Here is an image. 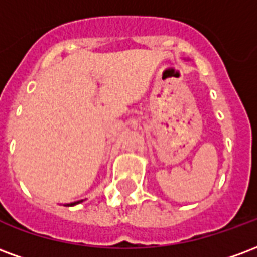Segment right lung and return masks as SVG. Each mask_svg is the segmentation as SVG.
Returning <instances> with one entry per match:
<instances>
[{
  "instance_id": "add662e5",
  "label": "right lung",
  "mask_w": 257,
  "mask_h": 257,
  "mask_svg": "<svg viewBox=\"0 0 257 257\" xmlns=\"http://www.w3.org/2000/svg\"><path fill=\"white\" fill-rule=\"evenodd\" d=\"M79 202H82V201H77V202H73V204H66L64 206H73V205H77L79 204Z\"/></svg>"
}]
</instances>
